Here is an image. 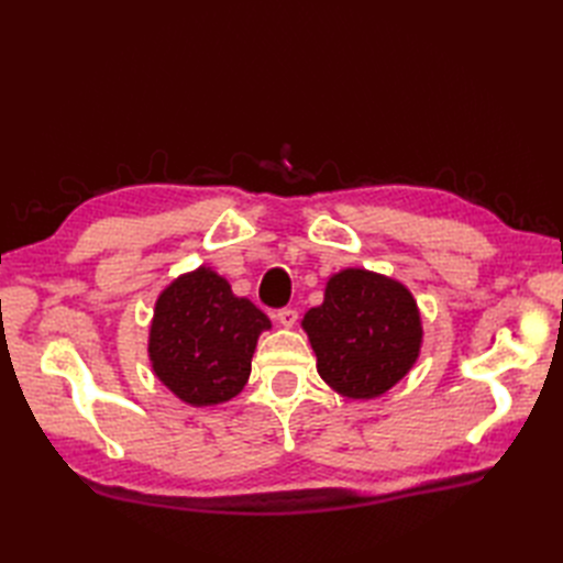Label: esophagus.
I'll return each instance as SVG.
<instances>
[{"label": "esophagus", "instance_id": "1", "mask_svg": "<svg viewBox=\"0 0 563 563\" xmlns=\"http://www.w3.org/2000/svg\"><path fill=\"white\" fill-rule=\"evenodd\" d=\"M277 321L282 323V327H286V329H291L294 323H296V319H298V312L294 310V308H282V310H277Z\"/></svg>", "mask_w": 563, "mask_h": 563}]
</instances>
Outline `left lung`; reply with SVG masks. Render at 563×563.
<instances>
[{
  "instance_id": "1",
  "label": "left lung",
  "mask_w": 563,
  "mask_h": 563,
  "mask_svg": "<svg viewBox=\"0 0 563 563\" xmlns=\"http://www.w3.org/2000/svg\"><path fill=\"white\" fill-rule=\"evenodd\" d=\"M321 380L350 399L380 397L413 368L420 310L408 288L378 272L340 269L323 302L302 317Z\"/></svg>"
}]
</instances>
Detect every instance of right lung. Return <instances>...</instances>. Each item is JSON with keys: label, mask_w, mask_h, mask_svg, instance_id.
<instances>
[{"label": "right lung", "mask_w": 563, "mask_h": 563, "mask_svg": "<svg viewBox=\"0 0 563 563\" xmlns=\"http://www.w3.org/2000/svg\"><path fill=\"white\" fill-rule=\"evenodd\" d=\"M269 327L265 312L201 265L168 284L155 302L147 340L152 371L190 406L230 401L244 389L255 343Z\"/></svg>", "instance_id": "add662e5"}]
</instances>
